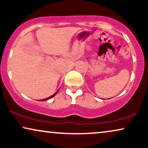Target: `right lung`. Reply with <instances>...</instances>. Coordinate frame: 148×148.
I'll return each mask as SVG.
<instances>
[{
    "instance_id": "obj_1",
    "label": "right lung",
    "mask_w": 148,
    "mask_h": 148,
    "mask_svg": "<svg viewBox=\"0 0 148 148\" xmlns=\"http://www.w3.org/2000/svg\"><path fill=\"white\" fill-rule=\"evenodd\" d=\"M58 92V91L57 92H56V93H54V94H53V95H52L51 96H50V97H48V98H45V99H42V100H40H40H42V101H45V100H48V99H50V98H53V97L55 96V95L56 94V93Z\"/></svg>"
}]
</instances>
